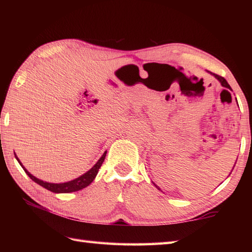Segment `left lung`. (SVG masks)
Here are the masks:
<instances>
[{
	"instance_id": "left-lung-1",
	"label": "left lung",
	"mask_w": 252,
	"mask_h": 252,
	"mask_svg": "<svg viewBox=\"0 0 252 252\" xmlns=\"http://www.w3.org/2000/svg\"><path fill=\"white\" fill-rule=\"evenodd\" d=\"M211 74H213V76H215L218 80H219V81H220V83H221V85H222V87H224V88H227V89H229V90H232L231 89V87H229V84L227 83V81H226V80L225 79H224L223 77H221V76H219V74H216V73H212V72H210ZM155 184V183H154ZM155 186H156L157 187V189H159V187L156 185V184H155Z\"/></svg>"
}]
</instances>
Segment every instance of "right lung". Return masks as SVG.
Wrapping results in <instances>:
<instances>
[{"mask_svg": "<svg viewBox=\"0 0 252 252\" xmlns=\"http://www.w3.org/2000/svg\"><path fill=\"white\" fill-rule=\"evenodd\" d=\"M106 154L107 152H105L103 154V156L99 158V160L97 162H96L92 168H91L88 172H85L84 174H82L81 176H79V178L74 179L72 181H69V182H65V183H49V182H44L42 180L36 179L35 176L32 175L30 172H28V170H27L23 164H21L20 160L18 159V157L16 156L15 154V157L17 159V161L19 162V164L23 167V169L25 170V172L28 174L29 178L34 181L36 184L41 185L42 187H44L47 190L53 191V192H56V194H61V192H72V191H78L80 189H83L85 187L89 186L92 182L94 181V179L96 178V175L98 173V170L101 167V164H103L105 157H106Z\"/></svg>", "mask_w": 252, "mask_h": 252, "instance_id": "right-lung-1", "label": "right lung"}]
</instances>
